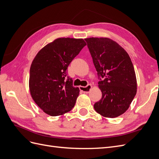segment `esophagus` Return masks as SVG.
Masks as SVG:
<instances>
[{
  "instance_id": "34e87169",
  "label": "esophagus",
  "mask_w": 159,
  "mask_h": 159,
  "mask_svg": "<svg viewBox=\"0 0 159 159\" xmlns=\"http://www.w3.org/2000/svg\"><path fill=\"white\" fill-rule=\"evenodd\" d=\"M91 88H92V86H91V84L88 85L86 87H83V86H80V89L81 91H83L84 93H89V91L91 90Z\"/></svg>"
}]
</instances>
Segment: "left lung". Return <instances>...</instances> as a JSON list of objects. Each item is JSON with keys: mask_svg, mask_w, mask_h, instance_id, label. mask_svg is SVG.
I'll use <instances>...</instances> for the list:
<instances>
[{"mask_svg": "<svg viewBox=\"0 0 159 159\" xmlns=\"http://www.w3.org/2000/svg\"><path fill=\"white\" fill-rule=\"evenodd\" d=\"M85 40L99 78L102 97L94 109L105 117L114 118L129 109L137 93V78L131 58L123 48L109 38Z\"/></svg>", "mask_w": 159, "mask_h": 159, "instance_id": "1", "label": "left lung"}]
</instances>
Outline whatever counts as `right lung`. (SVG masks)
<instances>
[{"label": "right lung", "instance_id": "1", "mask_svg": "<svg viewBox=\"0 0 159 159\" xmlns=\"http://www.w3.org/2000/svg\"><path fill=\"white\" fill-rule=\"evenodd\" d=\"M86 45L82 38H59L38 52L30 69L29 89L33 100L50 116H59L74 107L80 89L67 76V68Z\"/></svg>", "mask_w": 159, "mask_h": 159}]
</instances>
